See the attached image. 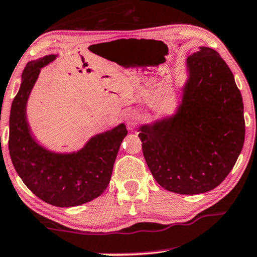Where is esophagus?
Listing matches in <instances>:
<instances>
[{
	"instance_id": "esophagus-1",
	"label": "esophagus",
	"mask_w": 257,
	"mask_h": 257,
	"mask_svg": "<svg viewBox=\"0 0 257 257\" xmlns=\"http://www.w3.org/2000/svg\"><path fill=\"white\" fill-rule=\"evenodd\" d=\"M139 119H140V115L138 111H135V110H129V111H126L124 113V121L129 128L135 126Z\"/></svg>"
}]
</instances>
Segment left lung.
Here are the masks:
<instances>
[{
  "mask_svg": "<svg viewBox=\"0 0 257 257\" xmlns=\"http://www.w3.org/2000/svg\"><path fill=\"white\" fill-rule=\"evenodd\" d=\"M187 79L173 115L140 125L139 138L157 183L179 194L218 186L244 144L241 92L215 50L199 47L186 59Z\"/></svg>",
  "mask_w": 257,
  "mask_h": 257,
  "instance_id": "8db88e82",
  "label": "left lung"
}]
</instances>
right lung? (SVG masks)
Segmentation results:
<instances>
[{"label": "right lung", "mask_w": 257, "mask_h": 257, "mask_svg": "<svg viewBox=\"0 0 257 257\" xmlns=\"http://www.w3.org/2000/svg\"><path fill=\"white\" fill-rule=\"evenodd\" d=\"M57 57L48 54L29 61L22 72L9 117V154L19 177L35 196L51 205L71 207L104 192L128 131L124 123H119L93 135L83 148L71 153L53 152L39 144L27 119V102L41 69Z\"/></svg>", "instance_id": "1"}]
</instances>
